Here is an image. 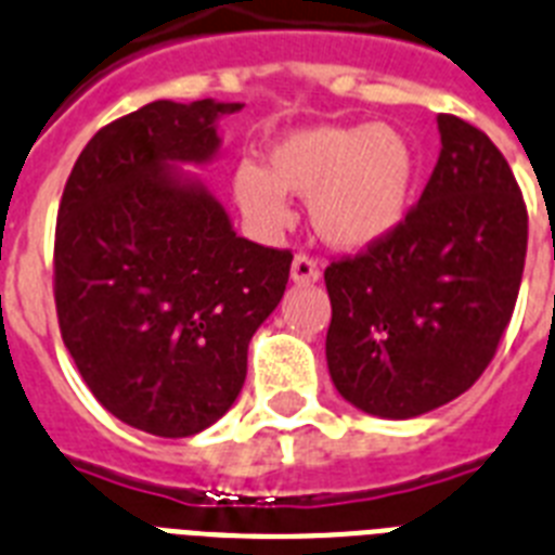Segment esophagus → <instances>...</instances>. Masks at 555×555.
I'll return each mask as SVG.
<instances>
[{"mask_svg": "<svg viewBox=\"0 0 555 555\" xmlns=\"http://www.w3.org/2000/svg\"><path fill=\"white\" fill-rule=\"evenodd\" d=\"M321 276V268L315 259H310L307 254H296V259H293L291 264V279L296 282V285H315Z\"/></svg>", "mask_w": 555, "mask_h": 555, "instance_id": "34e87169", "label": "esophagus"}]
</instances>
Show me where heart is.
Instances as JSON below:
<instances>
[{
	"instance_id": "obj_1",
	"label": "heart",
	"mask_w": 555,
	"mask_h": 555,
	"mask_svg": "<svg viewBox=\"0 0 555 555\" xmlns=\"http://www.w3.org/2000/svg\"><path fill=\"white\" fill-rule=\"evenodd\" d=\"M268 169L245 160L234 171V197L262 234L291 222L287 194L307 197L315 234L338 250H370L409 217L417 152L386 124H315L279 134Z\"/></svg>"
}]
</instances>
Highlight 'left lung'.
Instances as JSON below:
<instances>
[{"label":"left lung","instance_id":"left-lung-1","mask_svg":"<svg viewBox=\"0 0 555 555\" xmlns=\"http://www.w3.org/2000/svg\"><path fill=\"white\" fill-rule=\"evenodd\" d=\"M421 203L375 248L324 270L330 378L375 417L409 421L474 386L514 315L528 211L486 132L440 115Z\"/></svg>","mask_w":555,"mask_h":555}]
</instances>
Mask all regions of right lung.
Instances as JSON below:
<instances>
[{"label": "right lung", "instance_id": "obj_1", "mask_svg": "<svg viewBox=\"0 0 555 555\" xmlns=\"http://www.w3.org/2000/svg\"><path fill=\"white\" fill-rule=\"evenodd\" d=\"M245 104L155 101L92 134L55 222V310L98 403L191 437L234 406L248 344L285 296L291 250L236 236L199 175Z\"/></svg>", "mask_w": 555, "mask_h": 555}]
</instances>
